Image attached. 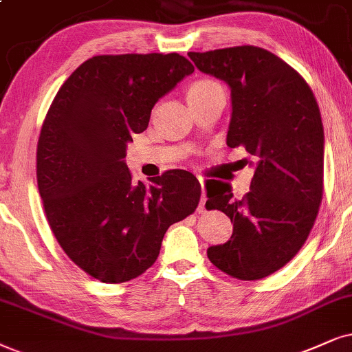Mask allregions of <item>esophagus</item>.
Here are the masks:
<instances>
[{
    "label": "esophagus",
    "instance_id": "1",
    "mask_svg": "<svg viewBox=\"0 0 352 352\" xmlns=\"http://www.w3.org/2000/svg\"><path fill=\"white\" fill-rule=\"evenodd\" d=\"M199 185H201V198H199L198 211L203 212L204 211V204H206V193H204V186H203V180L201 179H199Z\"/></svg>",
    "mask_w": 352,
    "mask_h": 352
}]
</instances>
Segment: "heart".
<instances>
[{
	"label": "heart",
	"mask_w": 352,
	"mask_h": 352,
	"mask_svg": "<svg viewBox=\"0 0 352 352\" xmlns=\"http://www.w3.org/2000/svg\"><path fill=\"white\" fill-rule=\"evenodd\" d=\"M214 86H217L216 82H211V81H198V82L191 84L190 89H188V96H190V94H198V92H204V91H208V89H211V87H214Z\"/></svg>",
	"instance_id": "1"
}]
</instances>
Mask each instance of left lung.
Returning <instances> with one entry per match:
<instances>
[{"label": "left lung", "instance_id": "obj_1", "mask_svg": "<svg viewBox=\"0 0 352 352\" xmlns=\"http://www.w3.org/2000/svg\"><path fill=\"white\" fill-rule=\"evenodd\" d=\"M195 66L230 89L228 146H243L255 168L250 191L206 182V208L234 222L230 239L208 248L221 271L243 281L266 278L296 256L317 219L323 195V124L304 78L265 48L190 52Z\"/></svg>", "mask_w": 352, "mask_h": 352}]
</instances>
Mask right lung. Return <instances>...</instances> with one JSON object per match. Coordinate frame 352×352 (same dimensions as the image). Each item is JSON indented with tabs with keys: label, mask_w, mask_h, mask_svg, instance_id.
Instances as JSON below:
<instances>
[{
	"label": "right lung",
	"mask_w": 352,
	"mask_h": 352,
	"mask_svg": "<svg viewBox=\"0 0 352 352\" xmlns=\"http://www.w3.org/2000/svg\"><path fill=\"white\" fill-rule=\"evenodd\" d=\"M193 65L179 53L92 56L48 110L37 144V184L66 255L102 283H126L157 260L164 234L198 206L193 173L133 182L126 146L151 110Z\"/></svg>",
	"instance_id": "obj_1"
}]
</instances>
